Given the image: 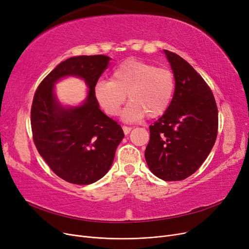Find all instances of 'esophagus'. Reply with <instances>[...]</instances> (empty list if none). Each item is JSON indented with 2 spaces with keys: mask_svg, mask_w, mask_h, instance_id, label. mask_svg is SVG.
I'll list each match as a JSON object with an SVG mask.
<instances>
[{
  "mask_svg": "<svg viewBox=\"0 0 249 249\" xmlns=\"http://www.w3.org/2000/svg\"><path fill=\"white\" fill-rule=\"evenodd\" d=\"M122 129H123V131H124V133H125V135H127V134H129L130 133V131H131V127H129V126H122Z\"/></svg>",
  "mask_w": 249,
  "mask_h": 249,
  "instance_id": "obj_1",
  "label": "esophagus"
}]
</instances>
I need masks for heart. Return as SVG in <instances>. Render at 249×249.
<instances>
[{"mask_svg":"<svg viewBox=\"0 0 249 249\" xmlns=\"http://www.w3.org/2000/svg\"><path fill=\"white\" fill-rule=\"evenodd\" d=\"M176 89L174 72L165 68L138 59H127L116 67L111 81L100 80L94 86V96L101 109L117 116L126 101L130 103L122 113L126 121H137L145 115H163L171 105Z\"/></svg>","mask_w":249,"mask_h":249,"instance_id":"b5f03b06","label":"heart"}]
</instances>
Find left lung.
<instances>
[{"instance_id":"8db88e82","label":"left lung","mask_w":249,"mask_h":249,"mask_svg":"<svg viewBox=\"0 0 249 249\" xmlns=\"http://www.w3.org/2000/svg\"><path fill=\"white\" fill-rule=\"evenodd\" d=\"M176 80L167 111L149 126L146 163L166 181L182 180L198 171L218 133V108L210 87L179 55L164 50Z\"/></svg>"}]
</instances>
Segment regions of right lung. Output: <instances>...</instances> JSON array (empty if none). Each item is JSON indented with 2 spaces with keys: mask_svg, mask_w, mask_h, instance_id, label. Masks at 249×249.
Masks as SVG:
<instances>
[{
  "mask_svg": "<svg viewBox=\"0 0 249 249\" xmlns=\"http://www.w3.org/2000/svg\"><path fill=\"white\" fill-rule=\"evenodd\" d=\"M109 60L102 54L71 57L50 71L34 94V144L51 171L71 184L89 185L106 175L124 137L121 126L100 110L94 96V86ZM67 75L81 76L89 86L82 107L64 109L54 98V83Z\"/></svg>",
  "mask_w": 249,
  "mask_h": 249,
  "instance_id": "add662e5",
  "label": "right lung"
}]
</instances>
